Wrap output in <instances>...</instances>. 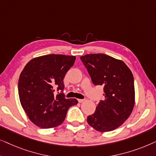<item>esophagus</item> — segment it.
I'll return each mask as SVG.
<instances>
[{"label": "esophagus", "mask_w": 156, "mask_h": 156, "mask_svg": "<svg viewBox=\"0 0 156 156\" xmlns=\"http://www.w3.org/2000/svg\"><path fill=\"white\" fill-rule=\"evenodd\" d=\"M85 101V100H83V99H78V102L79 103H82V102H83Z\"/></svg>", "instance_id": "34e87169"}]
</instances>
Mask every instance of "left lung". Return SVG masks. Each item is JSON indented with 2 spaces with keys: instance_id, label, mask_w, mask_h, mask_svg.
I'll return each instance as SVG.
<instances>
[{
  "instance_id": "obj_1",
  "label": "left lung",
  "mask_w": 156,
  "mask_h": 156,
  "mask_svg": "<svg viewBox=\"0 0 156 156\" xmlns=\"http://www.w3.org/2000/svg\"><path fill=\"white\" fill-rule=\"evenodd\" d=\"M93 84L104 86L105 100L87 122L100 132L113 131L124 124L135 105L133 76L124 61L104 54L80 56Z\"/></svg>"
}]
</instances>
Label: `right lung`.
<instances>
[{
  "instance_id": "obj_1",
  "label": "right lung",
  "mask_w": 156,
  "mask_h": 156,
  "mask_svg": "<svg viewBox=\"0 0 156 156\" xmlns=\"http://www.w3.org/2000/svg\"><path fill=\"white\" fill-rule=\"evenodd\" d=\"M75 56L49 54L35 57L21 72L18 93L21 105L30 121L42 129L58 126L64 121L70 107L78 100L54 94V87L63 90V78L73 66Z\"/></svg>"
}]
</instances>
